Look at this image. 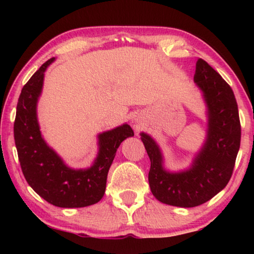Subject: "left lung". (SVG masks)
I'll use <instances>...</instances> for the list:
<instances>
[{
  "mask_svg": "<svg viewBox=\"0 0 254 254\" xmlns=\"http://www.w3.org/2000/svg\"><path fill=\"white\" fill-rule=\"evenodd\" d=\"M194 83L202 92L208 124L206 140L189 169L166 170L159 145L150 135L140 134L150 158L151 193L163 203L183 208L200 206L227 186L241 145L238 106L230 85L202 59L196 61Z\"/></svg>",
  "mask_w": 254,
  "mask_h": 254,
  "instance_id": "left-lung-1",
  "label": "left lung"
}]
</instances>
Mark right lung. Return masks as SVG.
I'll return each instance as SVG.
<instances>
[{
  "instance_id": "right-lung-1",
  "label": "right lung",
  "mask_w": 254,
  "mask_h": 254,
  "mask_svg": "<svg viewBox=\"0 0 254 254\" xmlns=\"http://www.w3.org/2000/svg\"><path fill=\"white\" fill-rule=\"evenodd\" d=\"M55 59L45 62L23 86L17 103L13 136L23 175L34 192L61 208L91 206L102 200L107 173L121 142L134 136L124 124L98 134V154L86 169H72L44 140L37 105L43 91L45 71Z\"/></svg>"
}]
</instances>
